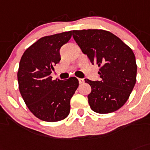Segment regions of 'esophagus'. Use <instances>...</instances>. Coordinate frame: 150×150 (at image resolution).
<instances>
[{
    "label": "esophagus",
    "instance_id": "esophagus-1",
    "mask_svg": "<svg viewBox=\"0 0 150 150\" xmlns=\"http://www.w3.org/2000/svg\"><path fill=\"white\" fill-rule=\"evenodd\" d=\"M78 81H79V83H83L84 82V79L83 78H78Z\"/></svg>",
    "mask_w": 150,
    "mask_h": 150
}]
</instances>
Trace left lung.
Returning a JSON list of instances; mask_svg holds the SVG:
<instances>
[{
  "label": "left lung",
  "mask_w": 150,
  "mask_h": 150,
  "mask_svg": "<svg viewBox=\"0 0 150 150\" xmlns=\"http://www.w3.org/2000/svg\"><path fill=\"white\" fill-rule=\"evenodd\" d=\"M72 36L91 64L100 67L99 81L85 79L92 88L88 95L91 109L100 114L120 109L136 82L137 65L132 50L119 38L102 29L73 30Z\"/></svg>",
  "instance_id": "obj_1"
}]
</instances>
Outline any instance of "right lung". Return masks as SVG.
<instances>
[{
    "instance_id": "obj_1",
    "label": "right lung",
    "mask_w": 150,
    "mask_h": 150,
    "mask_svg": "<svg viewBox=\"0 0 150 150\" xmlns=\"http://www.w3.org/2000/svg\"><path fill=\"white\" fill-rule=\"evenodd\" d=\"M72 32L45 36L30 46L19 64L18 81L21 95L35 116L47 122L61 121L70 112V100L79 83L75 77L52 80L53 66L61 61L60 49Z\"/></svg>"
}]
</instances>
